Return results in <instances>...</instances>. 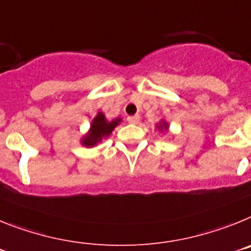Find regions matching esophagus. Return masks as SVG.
<instances>
[{
	"label": "esophagus",
	"instance_id": "34e87169",
	"mask_svg": "<svg viewBox=\"0 0 251 251\" xmlns=\"http://www.w3.org/2000/svg\"><path fill=\"white\" fill-rule=\"evenodd\" d=\"M139 121H140V116L139 115H134V116H128L127 117V123L128 124H139Z\"/></svg>",
	"mask_w": 251,
	"mask_h": 251
}]
</instances>
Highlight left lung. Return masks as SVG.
<instances>
[{
    "label": "left lung",
    "mask_w": 251,
    "mask_h": 251,
    "mask_svg": "<svg viewBox=\"0 0 251 251\" xmlns=\"http://www.w3.org/2000/svg\"><path fill=\"white\" fill-rule=\"evenodd\" d=\"M156 127H158V130H160V131H164V130H168V124L165 123V121H160Z\"/></svg>",
    "instance_id": "1"
}]
</instances>
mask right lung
I'll return each mask as SVG.
<instances>
[{"label": "right lung", "mask_w": 251, "mask_h": 251, "mask_svg": "<svg viewBox=\"0 0 251 251\" xmlns=\"http://www.w3.org/2000/svg\"><path fill=\"white\" fill-rule=\"evenodd\" d=\"M120 123H121V119H115L112 121H107L103 113L99 112L97 116L92 120L88 134L84 135L80 143L87 148L95 147L96 144L102 141V139L110 136L111 132L113 131V128L116 127Z\"/></svg>", "instance_id": "add662e5"}]
</instances>
